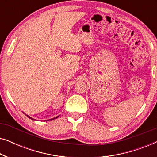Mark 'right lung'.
Listing matches in <instances>:
<instances>
[{
	"label": "right lung",
	"mask_w": 157,
	"mask_h": 157,
	"mask_svg": "<svg viewBox=\"0 0 157 157\" xmlns=\"http://www.w3.org/2000/svg\"><path fill=\"white\" fill-rule=\"evenodd\" d=\"M27 117H29V119H32V118H31V117H29V116H27ZM57 117H55V118H53V119H56V118H57Z\"/></svg>",
	"instance_id": "add662e5"
}]
</instances>
